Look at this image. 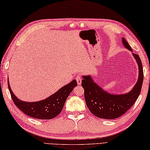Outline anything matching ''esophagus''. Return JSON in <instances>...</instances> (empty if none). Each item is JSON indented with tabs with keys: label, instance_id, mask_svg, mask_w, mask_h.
I'll list each match as a JSON object with an SVG mask.
<instances>
[{
	"label": "esophagus",
	"instance_id": "esophagus-1",
	"mask_svg": "<svg viewBox=\"0 0 150 150\" xmlns=\"http://www.w3.org/2000/svg\"><path fill=\"white\" fill-rule=\"evenodd\" d=\"M76 80L77 81V83L78 85H81L82 83V78L80 77V76H78L76 77Z\"/></svg>",
	"mask_w": 150,
	"mask_h": 150
}]
</instances>
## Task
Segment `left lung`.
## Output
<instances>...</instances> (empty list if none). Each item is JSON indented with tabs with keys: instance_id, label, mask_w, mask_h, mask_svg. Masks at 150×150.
<instances>
[{
	"instance_id": "obj_1",
	"label": "left lung",
	"mask_w": 150,
	"mask_h": 150,
	"mask_svg": "<svg viewBox=\"0 0 150 150\" xmlns=\"http://www.w3.org/2000/svg\"><path fill=\"white\" fill-rule=\"evenodd\" d=\"M122 42L125 47L132 52L138 65V79L132 90L119 95L110 93L97 84L90 75L82 76V86L84 89L86 105L91 113L101 119H115L122 116L135 103L141 91L144 72L140 58L137 54L133 53L125 38H122Z\"/></svg>"
}]
</instances>
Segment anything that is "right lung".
I'll return each instance as SVG.
<instances>
[{
  "label": "right lung",
  "instance_id": "right-lung-1",
  "mask_svg": "<svg viewBox=\"0 0 150 150\" xmlns=\"http://www.w3.org/2000/svg\"><path fill=\"white\" fill-rule=\"evenodd\" d=\"M8 86L12 100L18 109L31 117L47 120L53 119L60 113L68 96L77 86V82L74 80L47 98L35 102H26L18 99L10 88L8 79Z\"/></svg>",
  "mask_w": 150,
  "mask_h": 150
}]
</instances>
